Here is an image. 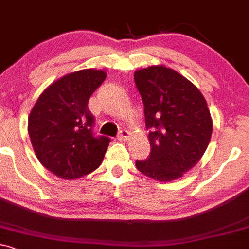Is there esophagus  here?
Instances as JSON below:
<instances>
[{
	"instance_id": "esophagus-1",
	"label": "esophagus",
	"mask_w": 249,
	"mask_h": 249,
	"mask_svg": "<svg viewBox=\"0 0 249 249\" xmlns=\"http://www.w3.org/2000/svg\"><path fill=\"white\" fill-rule=\"evenodd\" d=\"M129 135H130V133L128 132V130L121 129L119 132V135H117V139L121 141H124V140H128V139H129Z\"/></svg>"
}]
</instances>
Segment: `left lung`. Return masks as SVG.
<instances>
[{"instance_id":"obj_1","label":"left lung","mask_w":249,"mask_h":249,"mask_svg":"<svg viewBox=\"0 0 249 249\" xmlns=\"http://www.w3.org/2000/svg\"><path fill=\"white\" fill-rule=\"evenodd\" d=\"M145 107L151 153L136 168L159 181L180 178L191 170L210 142L213 120L205 98L189 79L162 65L134 73Z\"/></svg>"}]
</instances>
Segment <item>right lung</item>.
Wrapping results in <instances>:
<instances>
[{
	"mask_svg": "<svg viewBox=\"0 0 249 249\" xmlns=\"http://www.w3.org/2000/svg\"><path fill=\"white\" fill-rule=\"evenodd\" d=\"M102 70L87 69L55 81L39 96L28 117L36 156L61 179H77L101 165L110 139L95 136L90 96L106 79Z\"/></svg>",
	"mask_w": 249,
	"mask_h": 249,
	"instance_id": "1",
	"label": "right lung"
}]
</instances>
